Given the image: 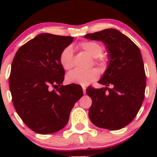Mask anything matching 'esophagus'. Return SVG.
Segmentation results:
<instances>
[{"label":"esophagus","instance_id":"esophagus-1","mask_svg":"<svg viewBox=\"0 0 157 157\" xmlns=\"http://www.w3.org/2000/svg\"><path fill=\"white\" fill-rule=\"evenodd\" d=\"M86 87H85V86H83V93H86Z\"/></svg>","mask_w":157,"mask_h":157}]
</instances>
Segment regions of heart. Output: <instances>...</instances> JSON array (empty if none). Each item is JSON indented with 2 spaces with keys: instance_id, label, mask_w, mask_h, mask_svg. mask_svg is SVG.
Returning <instances> with one entry per match:
<instances>
[{
  "instance_id": "obj_1",
  "label": "heart",
  "mask_w": 157,
  "mask_h": 157,
  "mask_svg": "<svg viewBox=\"0 0 157 157\" xmlns=\"http://www.w3.org/2000/svg\"><path fill=\"white\" fill-rule=\"evenodd\" d=\"M80 49L90 55L93 58H97L102 55L103 52V46L99 42L95 41H83L77 45ZM106 58L101 57L96 61V63L104 67L106 64ZM59 61L61 67L64 70H70L74 66V52L71 46L64 48L61 52L59 56ZM99 77V71L96 68H92L87 71L74 70L66 76V80L69 83L86 86L89 83L97 80Z\"/></svg>"
}]
</instances>
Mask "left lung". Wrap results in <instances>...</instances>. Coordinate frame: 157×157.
<instances>
[{
    "instance_id": "left-lung-1",
    "label": "left lung",
    "mask_w": 157,
    "mask_h": 157,
    "mask_svg": "<svg viewBox=\"0 0 157 157\" xmlns=\"http://www.w3.org/2000/svg\"><path fill=\"white\" fill-rule=\"evenodd\" d=\"M84 37L102 41L109 58L108 67L99 81L105 87L86 89L92 99L89 118L99 128L119 130L134 120L144 99L146 74L140 51L128 36L115 29Z\"/></svg>"
}]
</instances>
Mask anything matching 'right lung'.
<instances>
[{
  "label": "right lung",
  "mask_w": 157,
  "mask_h": 157,
  "mask_svg": "<svg viewBox=\"0 0 157 157\" xmlns=\"http://www.w3.org/2000/svg\"><path fill=\"white\" fill-rule=\"evenodd\" d=\"M73 40L42 33L22 45L13 60L9 77L13 104L26 125L38 134L62 129L83 94L79 85H62L65 72L59 56Z\"/></svg>",
  "instance_id": "right-lung-1"
}]
</instances>
